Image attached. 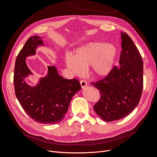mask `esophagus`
I'll return each mask as SVG.
<instances>
[{
	"label": "esophagus",
	"instance_id": "34e87169",
	"mask_svg": "<svg viewBox=\"0 0 157 157\" xmlns=\"http://www.w3.org/2000/svg\"><path fill=\"white\" fill-rule=\"evenodd\" d=\"M80 85H81V87L82 88H84L85 87L87 86V82L85 81L84 80H80Z\"/></svg>",
	"mask_w": 157,
	"mask_h": 157
}]
</instances>
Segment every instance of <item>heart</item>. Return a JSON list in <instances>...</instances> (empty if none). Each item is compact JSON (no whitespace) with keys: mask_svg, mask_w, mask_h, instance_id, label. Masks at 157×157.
<instances>
[{"mask_svg":"<svg viewBox=\"0 0 157 157\" xmlns=\"http://www.w3.org/2000/svg\"><path fill=\"white\" fill-rule=\"evenodd\" d=\"M117 54L116 47L102 42H92L76 50L73 56L67 55L65 61L73 74H80L84 67L92 65L98 77L107 75L112 70Z\"/></svg>","mask_w":157,"mask_h":157,"instance_id":"1","label":"heart"}]
</instances>
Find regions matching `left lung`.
Segmentation results:
<instances>
[{"label": "left lung", "instance_id": "1", "mask_svg": "<svg viewBox=\"0 0 157 157\" xmlns=\"http://www.w3.org/2000/svg\"><path fill=\"white\" fill-rule=\"evenodd\" d=\"M122 51L118 67L115 66L105 78L92 84L100 92L94 111L103 121L124 118L140 102L144 85V62L127 33L121 32Z\"/></svg>", "mask_w": 157, "mask_h": 157}]
</instances>
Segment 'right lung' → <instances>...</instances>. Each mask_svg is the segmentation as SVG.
<instances>
[{"mask_svg": "<svg viewBox=\"0 0 157 157\" xmlns=\"http://www.w3.org/2000/svg\"><path fill=\"white\" fill-rule=\"evenodd\" d=\"M42 38L31 36L18 54L14 68L15 94L28 115L41 124H57L67 113L71 99L81 89L77 79H65L55 66H48V74L40 78L36 86L26 83L25 78L32 75L25 62L26 58L36 54L39 46H44Z\"/></svg>", "mask_w": 157, "mask_h": 157, "instance_id": "right-lung-1", "label": "right lung"}]
</instances>
